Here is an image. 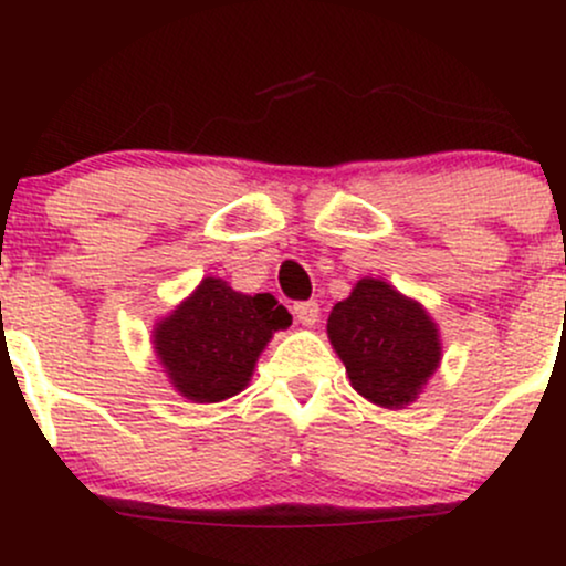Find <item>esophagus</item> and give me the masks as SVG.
I'll use <instances>...</instances> for the list:
<instances>
[{
  "label": "esophagus",
  "instance_id": "1",
  "mask_svg": "<svg viewBox=\"0 0 566 566\" xmlns=\"http://www.w3.org/2000/svg\"><path fill=\"white\" fill-rule=\"evenodd\" d=\"M319 316H322V308L316 301H303L295 305V319L301 322L303 327H314V324L319 322Z\"/></svg>",
  "mask_w": 566,
  "mask_h": 566
}]
</instances>
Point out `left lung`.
Wrapping results in <instances>:
<instances>
[{
	"label": "left lung",
	"instance_id": "left-lung-1",
	"mask_svg": "<svg viewBox=\"0 0 566 566\" xmlns=\"http://www.w3.org/2000/svg\"><path fill=\"white\" fill-rule=\"evenodd\" d=\"M350 386L373 405L401 409L418 399L441 359L439 329L428 311L382 279H361L327 319Z\"/></svg>",
	"mask_w": 566,
	"mask_h": 566
}]
</instances>
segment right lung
Masks as SVG:
<instances>
[{"label":"right lung","instance_id":"obj_1","mask_svg":"<svg viewBox=\"0 0 566 566\" xmlns=\"http://www.w3.org/2000/svg\"><path fill=\"white\" fill-rule=\"evenodd\" d=\"M292 316L269 292L242 295L223 279L207 276L154 329V350L175 391L197 405L239 394L258 356Z\"/></svg>","mask_w":566,"mask_h":566}]
</instances>
